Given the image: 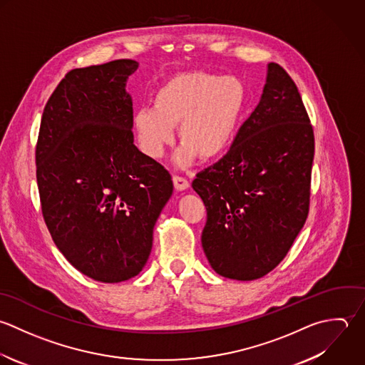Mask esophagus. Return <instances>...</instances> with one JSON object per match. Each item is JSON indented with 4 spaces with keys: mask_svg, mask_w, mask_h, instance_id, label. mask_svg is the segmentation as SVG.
Segmentation results:
<instances>
[{
    "mask_svg": "<svg viewBox=\"0 0 365 365\" xmlns=\"http://www.w3.org/2000/svg\"><path fill=\"white\" fill-rule=\"evenodd\" d=\"M173 185H175V189L178 190V192H182V190H186L187 187H189V182L185 179V178H182V176H173Z\"/></svg>",
    "mask_w": 365,
    "mask_h": 365,
    "instance_id": "obj_1",
    "label": "esophagus"
}]
</instances>
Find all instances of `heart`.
Returning a JSON list of instances; mask_svg holds the SVG:
<instances>
[{
    "label": "heart",
    "mask_w": 365,
    "mask_h": 365,
    "mask_svg": "<svg viewBox=\"0 0 365 365\" xmlns=\"http://www.w3.org/2000/svg\"><path fill=\"white\" fill-rule=\"evenodd\" d=\"M247 101V88L236 76L205 71L179 72L158 88L153 109L135 112L133 132L142 152L159 159L175 140L173 128L179 126L183 146L176 162L187 166L196 156L212 162L220 159L235 142Z\"/></svg>",
    "instance_id": "heart-1"
}]
</instances>
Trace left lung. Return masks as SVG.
Listing matches in <instances>:
<instances>
[{"mask_svg": "<svg viewBox=\"0 0 365 365\" xmlns=\"http://www.w3.org/2000/svg\"><path fill=\"white\" fill-rule=\"evenodd\" d=\"M313 158L300 92L270 62L260 102L232 148L192 183L207 210L202 246L217 274L250 282L286 257L309 215Z\"/></svg>", "mask_w": 365, "mask_h": 365, "instance_id": "1", "label": "left lung"}]
</instances>
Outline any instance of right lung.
I'll return each instance as SVG.
<instances>
[{
	"instance_id": "1",
	"label": "right lung",
	"mask_w": 365,
	"mask_h": 365,
	"mask_svg": "<svg viewBox=\"0 0 365 365\" xmlns=\"http://www.w3.org/2000/svg\"><path fill=\"white\" fill-rule=\"evenodd\" d=\"M116 59L69 71L48 99L35 163L46 227L63 257L101 283L145 267L155 223L172 196L169 172L133 145L128 78Z\"/></svg>"
}]
</instances>
